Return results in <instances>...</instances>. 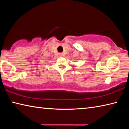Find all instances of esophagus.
Here are the masks:
<instances>
[{"instance_id": "1", "label": "esophagus", "mask_w": 129, "mask_h": 129, "mask_svg": "<svg viewBox=\"0 0 129 129\" xmlns=\"http://www.w3.org/2000/svg\"><path fill=\"white\" fill-rule=\"evenodd\" d=\"M59 56H63V54L62 53H59Z\"/></svg>"}]
</instances>
